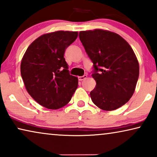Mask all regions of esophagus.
Returning a JSON list of instances; mask_svg holds the SVG:
<instances>
[{"instance_id": "esophagus-1", "label": "esophagus", "mask_w": 157, "mask_h": 157, "mask_svg": "<svg viewBox=\"0 0 157 157\" xmlns=\"http://www.w3.org/2000/svg\"><path fill=\"white\" fill-rule=\"evenodd\" d=\"M86 78H87V76H86V75H83V76H78V80L80 81H82L83 80H84V79Z\"/></svg>"}]
</instances>
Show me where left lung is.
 <instances>
[{
    "mask_svg": "<svg viewBox=\"0 0 157 157\" xmlns=\"http://www.w3.org/2000/svg\"><path fill=\"white\" fill-rule=\"evenodd\" d=\"M79 38L94 63L93 103L103 110L120 108L132 96L139 78L133 49L121 36L103 29L81 31Z\"/></svg>",
    "mask_w": 157,
    "mask_h": 157,
    "instance_id": "1",
    "label": "left lung"
}]
</instances>
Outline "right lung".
Masks as SVG:
<instances>
[{
    "label": "right lung",
    "mask_w": 157,
    "mask_h": 157,
    "mask_svg": "<svg viewBox=\"0 0 157 157\" xmlns=\"http://www.w3.org/2000/svg\"><path fill=\"white\" fill-rule=\"evenodd\" d=\"M77 37V32L44 34L29 45L22 59L20 72L27 91L43 107L62 108L78 87V78L70 75L63 57Z\"/></svg>",
    "instance_id": "add662e5"
}]
</instances>
